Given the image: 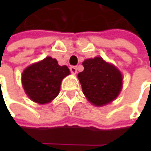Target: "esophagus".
<instances>
[{"instance_id": "obj_1", "label": "esophagus", "mask_w": 151, "mask_h": 151, "mask_svg": "<svg viewBox=\"0 0 151 151\" xmlns=\"http://www.w3.org/2000/svg\"><path fill=\"white\" fill-rule=\"evenodd\" d=\"M70 70L72 74H76L77 72V69H76V66H70Z\"/></svg>"}]
</instances>
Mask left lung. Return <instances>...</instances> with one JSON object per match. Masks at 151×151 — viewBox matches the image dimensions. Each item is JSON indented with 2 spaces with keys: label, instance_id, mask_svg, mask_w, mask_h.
Returning a JSON list of instances; mask_svg holds the SVG:
<instances>
[{
  "label": "left lung",
  "instance_id": "1",
  "mask_svg": "<svg viewBox=\"0 0 151 151\" xmlns=\"http://www.w3.org/2000/svg\"><path fill=\"white\" fill-rule=\"evenodd\" d=\"M84 70L78 78L85 96L95 106H103L113 101L122 88L123 77L115 66L100 57L82 63Z\"/></svg>",
  "mask_w": 151,
  "mask_h": 151
}]
</instances>
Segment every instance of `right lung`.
Instances as JSON below:
<instances>
[{"label":"right lung","mask_w":151,"mask_h":151,"mask_svg":"<svg viewBox=\"0 0 151 151\" xmlns=\"http://www.w3.org/2000/svg\"><path fill=\"white\" fill-rule=\"evenodd\" d=\"M69 74L66 65L60 66L55 59L47 57L23 71L22 86L32 101L45 104L58 96L61 81Z\"/></svg>","instance_id":"obj_1"}]
</instances>
